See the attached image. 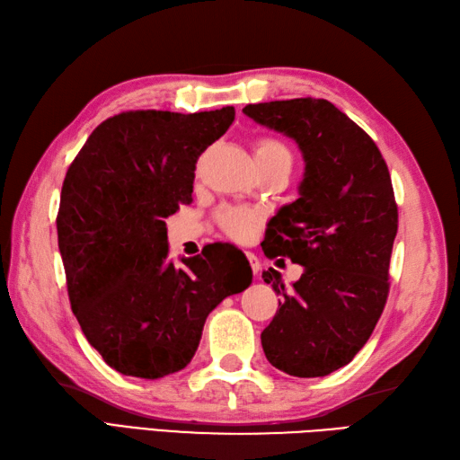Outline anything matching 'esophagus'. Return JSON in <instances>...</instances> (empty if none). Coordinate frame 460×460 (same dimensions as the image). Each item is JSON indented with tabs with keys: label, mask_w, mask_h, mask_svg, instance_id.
<instances>
[{
	"label": "esophagus",
	"mask_w": 460,
	"mask_h": 460,
	"mask_svg": "<svg viewBox=\"0 0 460 460\" xmlns=\"http://www.w3.org/2000/svg\"><path fill=\"white\" fill-rule=\"evenodd\" d=\"M246 258H249L252 272H254V274L261 272V268H262V266H261V261H258V258H256V254H254V252H246Z\"/></svg>",
	"instance_id": "obj_1"
}]
</instances>
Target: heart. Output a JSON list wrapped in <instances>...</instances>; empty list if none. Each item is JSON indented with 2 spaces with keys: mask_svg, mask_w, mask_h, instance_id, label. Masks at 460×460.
Segmentation results:
<instances>
[{
  "mask_svg": "<svg viewBox=\"0 0 460 460\" xmlns=\"http://www.w3.org/2000/svg\"><path fill=\"white\" fill-rule=\"evenodd\" d=\"M252 153L261 174L281 172L288 176L293 167L291 149L276 137H258L252 144ZM216 221L227 237L234 241H249L262 223V214L249 208H223L217 211Z\"/></svg>",
  "mask_w": 460,
  "mask_h": 460,
  "instance_id": "1",
  "label": "heart"
}]
</instances>
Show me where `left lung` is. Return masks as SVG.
I'll list each match as a JSON object with an SVG mask.
<instances>
[{
	"mask_svg": "<svg viewBox=\"0 0 460 460\" xmlns=\"http://www.w3.org/2000/svg\"><path fill=\"white\" fill-rule=\"evenodd\" d=\"M254 122L296 139L305 174L296 202L281 208L262 243L266 256L303 266L286 288L278 270L262 272L281 296L261 334L268 361L293 376H324L367 342L388 297V264L398 208L375 141L324 99L246 104Z\"/></svg>",
	"mask_w": 460,
	"mask_h": 460,
	"instance_id": "8db88e82",
	"label": "left lung"
}]
</instances>
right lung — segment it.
Instances as JSON below:
<instances>
[{"label":"right lung","instance_id":"1","mask_svg":"<svg viewBox=\"0 0 460 460\" xmlns=\"http://www.w3.org/2000/svg\"><path fill=\"white\" fill-rule=\"evenodd\" d=\"M233 120V107L120 112L69 164L56 217L67 296L87 342L118 373L184 369L208 314L251 286L249 262H221L219 244L184 266L167 258L164 219L192 202L198 157Z\"/></svg>","mask_w":460,"mask_h":460}]
</instances>
